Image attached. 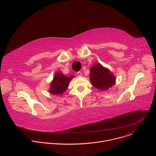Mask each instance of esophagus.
Wrapping results in <instances>:
<instances>
[{
	"mask_svg": "<svg viewBox=\"0 0 156 156\" xmlns=\"http://www.w3.org/2000/svg\"><path fill=\"white\" fill-rule=\"evenodd\" d=\"M77 75H78L79 76H81L82 75V74H81V72H77Z\"/></svg>",
	"mask_w": 156,
	"mask_h": 156,
	"instance_id": "esophagus-1",
	"label": "esophagus"
}]
</instances>
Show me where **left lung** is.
Returning a JSON list of instances; mask_svg holds the SVG:
<instances>
[{"label":"left lung","instance_id":"8db88e82","mask_svg":"<svg viewBox=\"0 0 156 156\" xmlns=\"http://www.w3.org/2000/svg\"><path fill=\"white\" fill-rule=\"evenodd\" d=\"M91 82L93 86L99 90L106 91L115 84V78L108 69L100 64H95L90 70Z\"/></svg>","mask_w":156,"mask_h":156}]
</instances>
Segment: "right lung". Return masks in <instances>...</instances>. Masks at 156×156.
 <instances>
[{"label":"right lung","mask_w":156,"mask_h":156,"mask_svg":"<svg viewBox=\"0 0 156 156\" xmlns=\"http://www.w3.org/2000/svg\"><path fill=\"white\" fill-rule=\"evenodd\" d=\"M74 76L66 77L61 73H58L54 78V80L51 85L50 93L55 95L62 94L66 91L68 87L70 80H72Z\"/></svg>","instance_id":"add662e5"}]
</instances>
